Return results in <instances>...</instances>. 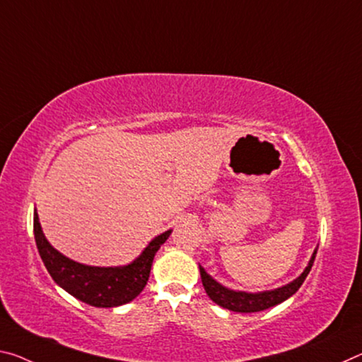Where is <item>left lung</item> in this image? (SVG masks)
Segmentation results:
<instances>
[{"mask_svg": "<svg viewBox=\"0 0 362 362\" xmlns=\"http://www.w3.org/2000/svg\"><path fill=\"white\" fill-rule=\"evenodd\" d=\"M315 255H317V248L314 250V253L309 259L308 266L301 275H298L295 280H291L290 284L279 286L274 290H264V291H242V290H232L223 286L222 284L217 282L216 279H212L211 275L204 271V267L199 266V274H202V282L206 290V293L211 298L216 305H219L223 309L233 313H259L264 309H269L272 306H277L285 300H288L291 295H295L298 288L305 282L309 271H311Z\"/></svg>", "mask_w": 362, "mask_h": 362, "instance_id": "obj_1", "label": "left lung"}]
</instances>
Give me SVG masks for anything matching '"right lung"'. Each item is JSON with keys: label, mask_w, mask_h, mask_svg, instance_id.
<instances>
[{"label": "right lung", "mask_w": 362, "mask_h": 362, "mask_svg": "<svg viewBox=\"0 0 362 362\" xmlns=\"http://www.w3.org/2000/svg\"><path fill=\"white\" fill-rule=\"evenodd\" d=\"M170 232L169 228L154 237L141 255L125 266H87L59 253L48 242L40 226L37 208L33 211V233L47 271L67 293L95 308L122 306L139 296L150 277L154 256L160 245L169 238Z\"/></svg>", "instance_id": "1"}]
</instances>
